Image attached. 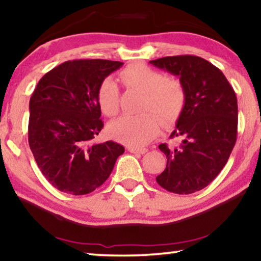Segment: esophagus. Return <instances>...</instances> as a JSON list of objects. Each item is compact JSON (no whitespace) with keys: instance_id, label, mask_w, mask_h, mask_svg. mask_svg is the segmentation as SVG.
I'll list each match as a JSON object with an SVG mask.
<instances>
[{"instance_id":"34e87169","label":"esophagus","mask_w":261,"mask_h":261,"mask_svg":"<svg viewBox=\"0 0 261 261\" xmlns=\"http://www.w3.org/2000/svg\"><path fill=\"white\" fill-rule=\"evenodd\" d=\"M129 151L131 153H135V154H144L147 152L146 149H135V147H130Z\"/></svg>"}]
</instances>
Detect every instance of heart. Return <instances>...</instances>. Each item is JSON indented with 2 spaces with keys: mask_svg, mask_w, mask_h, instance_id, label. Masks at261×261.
I'll list each match as a JSON object with an SVG mask.
<instances>
[{
  "mask_svg": "<svg viewBox=\"0 0 261 261\" xmlns=\"http://www.w3.org/2000/svg\"><path fill=\"white\" fill-rule=\"evenodd\" d=\"M119 81L126 88L143 93L141 110L136 116H122L108 126L109 135L129 146H143L157 136L159 119L170 124L179 116L185 102V91L176 79L165 77L145 64H132L119 72ZM118 87L114 80L106 79L97 90V103L104 115L112 117L118 112ZM154 114H152V112Z\"/></svg>",
  "mask_w": 261,
  "mask_h": 261,
  "instance_id": "b5f03b06",
  "label": "heart"
}]
</instances>
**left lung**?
<instances>
[{"label": "left lung", "instance_id": "obj_1", "mask_svg": "<svg viewBox=\"0 0 261 261\" xmlns=\"http://www.w3.org/2000/svg\"><path fill=\"white\" fill-rule=\"evenodd\" d=\"M150 63L179 77L185 91L184 107L170 136L181 138V144L159 145L168 163L155 180L173 193L199 191L223 170L236 144V92L224 73L201 57L169 56Z\"/></svg>", "mask_w": 261, "mask_h": 261}]
</instances>
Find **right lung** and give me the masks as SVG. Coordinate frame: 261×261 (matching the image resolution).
<instances>
[{"mask_svg":"<svg viewBox=\"0 0 261 261\" xmlns=\"http://www.w3.org/2000/svg\"><path fill=\"white\" fill-rule=\"evenodd\" d=\"M122 65L108 60L68 61L46 72L34 90L29 146L46 180L62 192L95 191L124 153L116 142H93L104 125L97 90Z\"/></svg>","mask_w":261,"mask_h":261,"instance_id":"1","label":"right lung"}]
</instances>
